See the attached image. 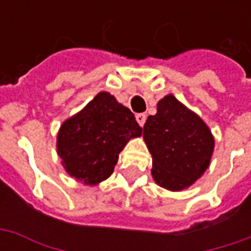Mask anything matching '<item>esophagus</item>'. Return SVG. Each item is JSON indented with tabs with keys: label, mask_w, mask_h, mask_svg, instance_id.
<instances>
[{
	"label": "esophagus",
	"mask_w": 251,
	"mask_h": 251,
	"mask_svg": "<svg viewBox=\"0 0 251 251\" xmlns=\"http://www.w3.org/2000/svg\"><path fill=\"white\" fill-rule=\"evenodd\" d=\"M136 120H137V122L140 124V126H144L145 121H147V115L144 114V113H138V114L136 115Z\"/></svg>",
	"instance_id": "1"
}]
</instances>
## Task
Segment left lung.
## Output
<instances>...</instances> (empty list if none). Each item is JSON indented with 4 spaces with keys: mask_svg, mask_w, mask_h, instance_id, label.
<instances>
[{
    "mask_svg": "<svg viewBox=\"0 0 251 251\" xmlns=\"http://www.w3.org/2000/svg\"><path fill=\"white\" fill-rule=\"evenodd\" d=\"M144 140L152 154L153 179L169 191L194 184L208 168L215 145L203 120L171 94L148 117Z\"/></svg>",
    "mask_w": 251,
    "mask_h": 251,
    "instance_id": "8db88e82",
    "label": "left lung"
}]
</instances>
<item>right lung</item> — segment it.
<instances>
[{
  "instance_id": "add662e5",
  "label": "right lung",
  "mask_w": 251,
  "mask_h": 251,
  "mask_svg": "<svg viewBox=\"0 0 251 251\" xmlns=\"http://www.w3.org/2000/svg\"><path fill=\"white\" fill-rule=\"evenodd\" d=\"M141 133L130 110L102 91L63 122L57 134V154L70 176L95 185L113 174L121 151Z\"/></svg>"
}]
</instances>
